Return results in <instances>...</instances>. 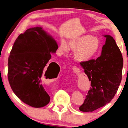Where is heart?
Segmentation results:
<instances>
[{
    "label": "heart",
    "mask_w": 128,
    "mask_h": 128,
    "mask_svg": "<svg viewBox=\"0 0 128 128\" xmlns=\"http://www.w3.org/2000/svg\"><path fill=\"white\" fill-rule=\"evenodd\" d=\"M69 48L74 51V58L78 61L85 62L90 60L98 53L100 42L97 37L84 35L71 39L68 45L64 40L60 42V50L62 53H68Z\"/></svg>",
    "instance_id": "heart-1"
}]
</instances>
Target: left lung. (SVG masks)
<instances>
[{"label":"left lung","instance_id":"left-lung-1","mask_svg":"<svg viewBox=\"0 0 128 128\" xmlns=\"http://www.w3.org/2000/svg\"><path fill=\"white\" fill-rule=\"evenodd\" d=\"M104 36L106 39L101 55L96 60L80 62L91 82V87L84 104L79 107L82 112H92L108 104L117 92L122 81V53L111 35Z\"/></svg>","mask_w":128,"mask_h":128}]
</instances>
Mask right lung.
<instances>
[{"label":"right lung","instance_id":"obj_1","mask_svg":"<svg viewBox=\"0 0 128 128\" xmlns=\"http://www.w3.org/2000/svg\"><path fill=\"white\" fill-rule=\"evenodd\" d=\"M57 49L56 40L41 27L28 29L16 40L8 58V78L13 92L24 104L35 108L49 104L50 97L42 79L50 53H56ZM52 62L55 67H49V64L46 73L48 76L54 68H60Z\"/></svg>","mask_w":128,"mask_h":128}]
</instances>
